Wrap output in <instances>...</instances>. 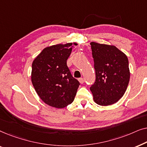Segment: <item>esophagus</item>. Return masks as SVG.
Listing matches in <instances>:
<instances>
[{
  "label": "esophagus",
  "mask_w": 147,
  "mask_h": 147,
  "mask_svg": "<svg viewBox=\"0 0 147 147\" xmlns=\"http://www.w3.org/2000/svg\"><path fill=\"white\" fill-rule=\"evenodd\" d=\"M78 80H79V82H80V84H84V78H79V79H78Z\"/></svg>",
  "instance_id": "obj_1"
}]
</instances>
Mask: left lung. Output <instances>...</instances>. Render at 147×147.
Listing matches in <instances>:
<instances>
[{
	"mask_svg": "<svg viewBox=\"0 0 147 147\" xmlns=\"http://www.w3.org/2000/svg\"><path fill=\"white\" fill-rule=\"evenodd\" d=\"M96 81L90 87L94 100L100 106L117 102L125 93L130 80L128 60L114 45L90 43Z\"/></svg>",
	"mask_w": 147,
	"mask_h": 147,
	"instance_id": "obj_1",
	"label": "left lung"
}]
</instances>
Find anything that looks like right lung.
<instances>
[{
  "label": "right lung",
  "instance_id": "add662e5",
  "mask_svg": "<svg viewBox=\"0 0 147 147\" xmlns=\"http://www.w3.org/2000/svg\"><path fill=\"white\" fill-rule=\"evenodd\" d=\"M69 43L44 49L32 63L31 82L40 98L47 105L63 108L73 102L80 82L72 76L67 60L72 48Z\"/></svg>",
  "mask_w": 147,
  "mask_h": 147
}]
</instances>
